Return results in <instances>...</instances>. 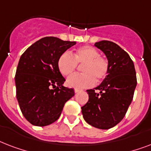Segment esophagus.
Wrapping results in <instances>:
<instances>
[{"label": "esophagus", "mask_w": 151, "mask_h": 151, "mask_svg": "<svg viewBox=\"0 0 151 151\" xmlns=\"http://www.w3.org/2000/svg\"><path fill=\"white\" fill-rule=\"evenodd\" d=\"M80 91H81V90L79 89V88H74V92H75V93H78V92H79Z\"/></svg>", "instance_id": "1"}]
</instances>
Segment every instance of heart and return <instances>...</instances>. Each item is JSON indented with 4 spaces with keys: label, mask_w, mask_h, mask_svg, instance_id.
Returning <instances> with one entry per match:
<instances>
[{
    "label": "heart",
    "mask_w": 151,
    "mask_h": 151,
    "mask_svg": "<svg viewBox=\"0 0 151 151\" xmlns=\"http://www.w3.org/2000/svg\"><path fill=\"white\" fill-rule=\"evenodd\" d=\"M82 65V73L70 76L66 80L69 87L84 88L91 87L95 81L100 82L107 76L109 63L105 58L99 55L97 49L92 46H83L73 52V56L65 52L59 57L58 67L60 73L68 76L77 68V65Z\"/></svg>",
    "instance_id": "heart-1"
}]
</instances>
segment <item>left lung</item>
Here are the masks:
<instances>
[{
	"instance_id": "left-lung-1",
	"label": "left lung",
	"mask_w": 151,
	"mask_h": 151,
	"mask_svg": "<svg viewBox=\"0 0 151 151\" xmlns=\"http://www.w3.org/2000/svg\"><path fill=\"white\" fill-rule=\"evenodd\" d=\"M95 46L105 54L109 71L99 86L87 90L88 101L81 107V112L90 125L109 129L124 118L131 104L137 85L136 73L129 55L117 44L101 41Z\"/></svg>"
}]
</instances>
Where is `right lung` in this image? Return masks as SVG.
<instances>
[{
  "instance_id": "obj_1",
  "label": "right lung",
  "mask_w": 151,
  "mask_h": 151,
  "mask_svg": "<svg viewBox=\"0 0 151 151\" xmlns=\"http://www.w3.org/2000/svg\"><path fill=\"white\" fill-rule=\"evenodd\" d=\"M76 41L46 37L21 55L15 81L16 98L22 114L35 126H46L59 119L74 90L64 87L65 78L58 67L59 57Z\"/></svg>"
}]
</instances>
